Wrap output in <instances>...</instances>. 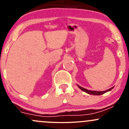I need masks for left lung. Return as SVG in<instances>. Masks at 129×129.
Segmentation results:
<instances>
[{"label":"left lung","instance_id":"8db88e82","mask_svg":"<svg viewBox=\"0 0 129 129\" xmlns=\"http://www.w3.org/2000/svg\"><path fill=\"white\" fill-rule=\"evenodd\" d=\"M78 86L79 88L81 89V90H82L83 91H85V93H88V94H93V95H101V94H104L105 93L107 92V91H110L112 89V88H113V87H112V88H109V89H108L107 90H106V91H93V90H87L86 88H84L83 87L79 86V85H78Z\"/></svg>","mask_w":129,"mask_h":129}]
</instances>
